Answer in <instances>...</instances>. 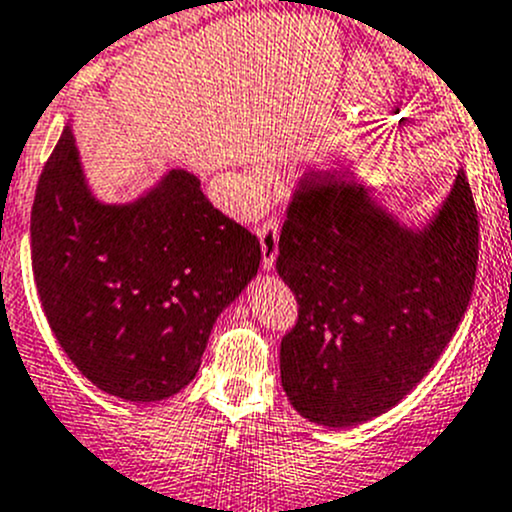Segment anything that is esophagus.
<instances>
[{
    "mask_svg": "<svg viewBox=\"0 0 512 512\" xmlns=\"http://www.w3.org/2000/svg\"><path fill=\"white\" fill-rule=\"evenodd\" d=\"M257 235H260V247H262V267L272 270L277 260V240H280V225H277L275 217H267L260 227H257Z\"/></svg>",
    "mask_w": 512,
    "mask_h": 512,
    "instance_id": "1",
    "label": "esophagus"
}]
</instances>
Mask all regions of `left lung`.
Masks as SVG:
<instances>
[{
    "mask_svg": "<svg viewBox=\"0 0 512 512\" xmlns=\"http://www.w3.org/2000/svg\"><path fill=\"white\" fill-rule=\"evenodd\" d=\"M277 250L297 300L282 388L310 423L350 428L398 405L453 340L478 270V210L458 172L443 210L413 232L347 177L310 172Z\"/></svg>",
    "mask_w": 512,
    "mask_h": 512,
    "instance_id": "obj_1",
    "label": "left lung"
}]
</instances>
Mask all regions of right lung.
I'll use <instances>...</instances> for the list:
<instances>
[{"mask_svg": "<svg viewBox=\"0 0 512 512\" xmlns=\"http://www.w3.org/2000/svg\"><path fill=\"white\" fill-rule=\"evenodd\" d=\"M29 230L54 337L87 380L132 403L185 388L217 315L260 267V240L185 170L135 205H99L69 127L39 175Z\"/></svg>", "mask_w": 512, "mask_h": 512, "instance_id": "obj_1", "label": "right lung"}]
</instances>
